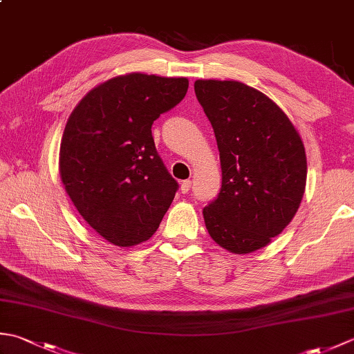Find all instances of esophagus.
<instances>
[{"label": "esophagus", "instance_id": "esophagus-1", "mask_svg": "<svg viewBox=\"0 0 354 354\" xmlns=\"http://www.w3.org/2000/svg\"><path fill=\"white\" fill-rule=\"evenodd\" d=\"M190 189H192V181H189V179H187V181H183L181 183V193H189L190 192Z\"/></svg>", "mask_w": 354, "mask_h": 354}]
</instances>
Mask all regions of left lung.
<instances>
[{
	"instance_id": "8db88e82",
	"label": "left lung",
	"mask_w": 354,
	"mask_h": 354,
	"mask_svg": "<svg viewBox=\"0 0 354 354\" xmlns=\"http://www.w3.org/2000/svg\"><path fill=\"white\" fill-rule=\"evenodd\" d=\"M213 126L222 187L204 208L214 242L234 254L266 246L301 204L307 161L288 115L263 93L236 80L194 82Z\"/></svg>"
}]
</instances>
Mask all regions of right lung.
<instances>
[{"label": "right lung", "instance_id": "obj_1", "mask_svg": "<svg viewBox=\"0 0 354 354\" xmlns=\"http://www.w3.org/2000/svg\"><path fill=\"white\" fill-rule=\"evenodd\" d=\"M187 89L185 77L132 73L94 88L71 112L61 178L80 216L108 242H146L175 198L179 185L156 152L152 124Z\"/></svg>", "mask_w": 354, "mask_h": 354}]
</instances>
